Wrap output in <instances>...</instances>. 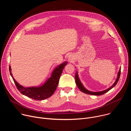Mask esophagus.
Here are the masks:
<instances>
[{"mask_svg":"<svg viewBox=\"0 0 131 131\" xmlns=\"http://www.w3.org/2000/svg\"><path fill=\"white\" fill-rule=\"evenodd\" d=\"M68 60L69 61V62H72L73 61V56H72L71 55H69L68 57Z\"/></svg>","mask_w":131,"mask_h":131,"instance_id":"34e87169","label":"esophagus"}]
</instances>
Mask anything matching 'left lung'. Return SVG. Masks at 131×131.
<instances>
[{
  "label": "left lung",
  "instance_id": "obj_1",
  "mask_svg": "<svg viewBox=\"0 0 131 131\" xmlns=\"http://www.w3.org/2000/svg\"><path fill=\"white\" fill-rule=\"evenodd\" d=\"M120 73H121V68H120V69H119V72L118 73L117 78L116 79V81L113 84V85H112L111 86H110V88H109L108 89H106V90H104V91H101V92H91V91H90L88 90L87 89H86L83 86V84H82V83L81 82V81H80V79L79 78V76H78V71H76V74H75V81H76V83L78 88L79 89V90L81 92L85 93V94H90V95H101L104 94V93H105L107 92L108 91H109L110 90H111L112 88H113L117 84V83H118V82L119 81L120 76Z\"/></svg>",
  "mask_w": 131,
  "mask_h": 131
}]
</instances>
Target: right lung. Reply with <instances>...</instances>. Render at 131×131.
<instances>
[{"label": "right lung", "mask_w": 131, "mask_h": 131, "mask_svg": "<svg viewBox=\"0 0 131 131\" xmlns=\"http://www.w3.org/2000/svg\"><path fill=\"white\" fill-rule=\"evenodd\" d=\"M67 64L66 61L56 67L52 72L51 76L44 84L40 86L24 87L16 81L11 73V68L9 66V71L15 84L21 93L28 97L35 100L41 101L51 96L54 93L58 85L59 80L63 70Z\"/></svg>", "instance_id": "add662e5"}]
</instances>
